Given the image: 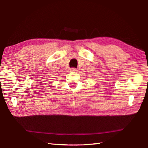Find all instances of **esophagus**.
Returning a JSON list of instances; mask_svg holds the SVG:
<instances>
[{"instance_id":"34e87169","label":"esophagus","mask_w":148,"mask_h":148,"mask_svg":"<svg viewBox=\"0 0 148 148\" xmlns=\"http://www.w3.org/2000/svg\"><path fill=\"white\" fill-rule=\"evenodd\" d=\"M77 70L76 69H75V68H71V69H70V71H76Z\"/></svg>"}]
</instances>
